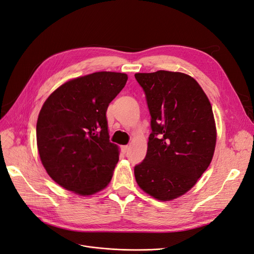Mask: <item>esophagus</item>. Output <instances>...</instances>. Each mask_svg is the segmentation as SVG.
Wrapping results in <instances>:
<instances>
[{
	"instance_id": "34e87169",
	"label": "esophagus",
	"mask_w": 254,
	"mask_h": 254,
	"mask_svg": "<svg viewBox=\"0 0 254 254\" xmlns=\"http://www.w3.org/2000/svg\"><path fill=\"white\" fill-rule=\"evenodd\" d=\"M121 148H122V151H123V152H127L128 149H129V146H128V145H123Z\"/></svg>"
}]
</instances>
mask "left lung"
Here are the masks:
<instances>
[{
  "instance_id": "8db88e82",
  "label": "left lung",
  "mask_w": 254,
  "mask_h": 254,
  "mask_svg": "<svg viewBox=\"0 0 254 254\" xmlns=\"http://www.w3.org/2000/svg\"><path fill=\"white\" fill-rule=\"evenodd\" d=\"M151 117L143 162L134 166L139 187L158 200L186 194L209 167L216 126L209 98L190 75L157 71L134 74Z\"/></svg>"
}]
</instances>
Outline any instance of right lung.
<instances>
[{
    "label": "right lung",
    "instance_id": "1",
    "mask_svg": "<svg viewBox=\"0 0 254 254\" xmlns=\"http://www.w3.org/2000/svg\"><path fill=\"white\" fill-rule=\"evenodd\" d=\"M127 75L96 72L68 80L44 102L37 121L41 162L60 187L81 196L105 189L119 161L106 112Z\"/></svg>",
    "mask_w": 254,
    "mask_h": 254
}]
</instances>
